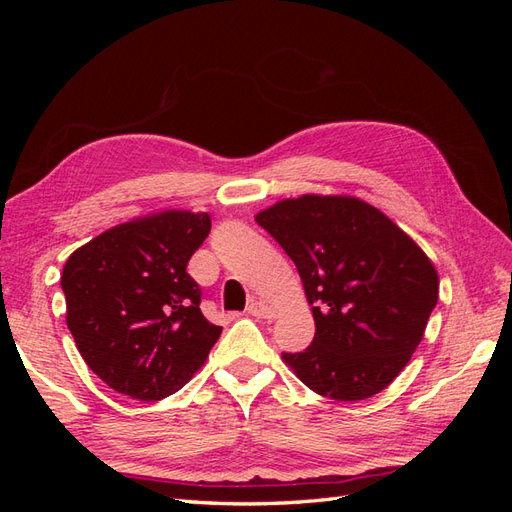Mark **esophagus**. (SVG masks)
<instances>
[{"instance_id": "obj_1", "label": "esophagus", "mask_w": 512, "mask_h": 512, "mask_svg": "<svg viewBox=\"0 0 512 512\" xmlns=\"http://www.w3.org/2000/svg\"><path fill=\"white\" fill-rule=\"evenodd\" d=\"M247 314L254 316V318H262V320H271V318H275L273 307H271V305H267L265 301H252L250 305H247Z\"/></svg>"}]
</instances>
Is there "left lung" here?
I'll use <instances>...</instances> for the list:
<instances>
[{"label":"left lung","instance_id":"obj_1","mask_svg":"<svg viewBox=\"0 0 512 512\" xmlns=\"http://www.w3.org/2000/svg\"><path fill=\"white\" fill-rule=\"evenodd\" d=\"M303 280L316 335L284 361L318 395L359 401L389 386L421 344L438 273L404 230L350 196H301L256 215Z\"/></svg>","mask_w":512,"mask_h":512}]
</instances>
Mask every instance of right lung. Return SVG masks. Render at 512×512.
Returning a JSON list of instances; mask_svg holds the SVG:
<instances>
[{"label": "right lung", "instance_id": "right-lung-1", "mask_svg": "<svg viewBox=\"0 0 512 512\" xmlns=\"http://www.w3.org/2000/svg\"><path fill=\"white\" fill-rule=\"evenodd\" d=\"M207 213L164 211L79 247L61 273L66 322L89 369L141 401L177 393L205 363L222 327L200 312L185 271L207 239Z\"/></svg>", "mask_w": 512, "mask_h": 512}]
</instances>
